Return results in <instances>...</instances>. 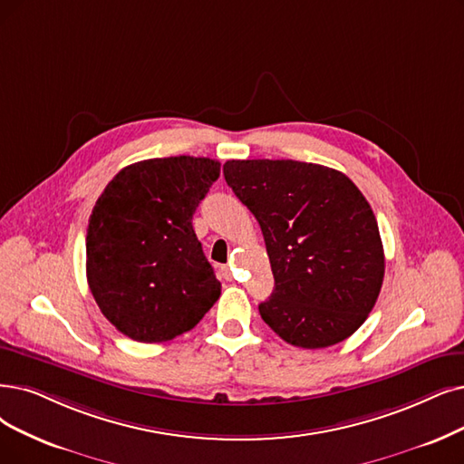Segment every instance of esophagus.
I'll use <instances>...</instances> for the list:
<instances>
[{"mask_svg": "<svg viewBox=\"0 0 464 464\" xmlns=\"http://www.w3.org/2000/svg\"><path fill=\"white\" fill-rule=\"evenodd\" d=\"M220 272H222V277H225V280H232V270L228 266H222Z\"/></svg>", "mask_w": 464, "mask_h": 464, "instance_id": "esophagus-1", "label": "esophagus"}]
</instances>
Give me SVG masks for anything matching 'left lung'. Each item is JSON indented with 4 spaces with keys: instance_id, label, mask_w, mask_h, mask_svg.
Here are the masks:
<instances>
[{
    "instance_id": "8db88e82",
    "label": "left lung",
    "mask_w": 464,
    "mask_h": 464,
    "mask_svg": "<svg viewBox=\"0 0 464 464\" xmlns=\"http://www.w3.org/2000/svg\"><path fill=\"white\" fill-rule=\"evenodd\" d=\"M222 171L265 236L274 291L258 304L261 318L299 348L348 339L384 277L377 218L356 184L295 160H230Z\"/></svg>"
}]
</instances>
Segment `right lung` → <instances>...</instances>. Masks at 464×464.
Here are the masks:
<instances>
[{
	"label": "right lung",
	"instance_id": "obj_1",
	"mask_svg": "<svg viewBox=\"0 0 464 464\" xmlns=\"http://www.w3.org/2000/svg\"><path fill=\"white\" fill-rule=\"evenodd\" d=\"M218 175L217 160L154 158L127 165L99 196L85 237L87 284L129 339L171 341L220 296L192 227Z\"/></svg>",
	"mask_w": 464,
	"mask_h": 464
}]
</instances>
